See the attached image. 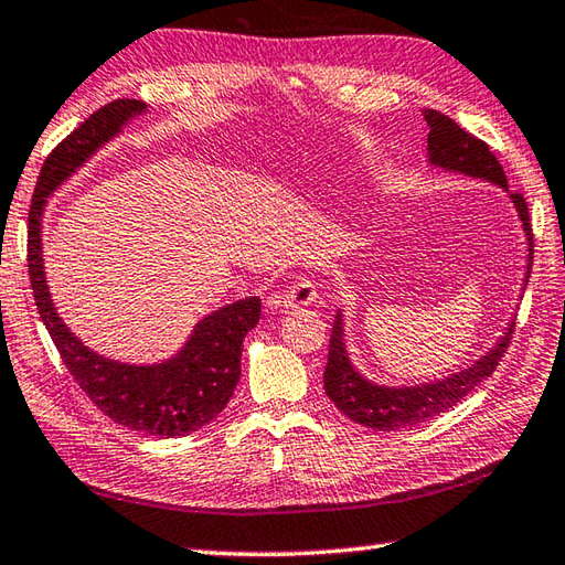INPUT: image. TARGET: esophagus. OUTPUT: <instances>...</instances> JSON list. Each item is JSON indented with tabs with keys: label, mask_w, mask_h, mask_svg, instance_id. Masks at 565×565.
Here are the masks:
<instances>
[{
	"label": "esophagus",
	"mask_w": 565,
	"mask_h": 565,
	"mask_svg": "<svg viewBox=\"0 0 565 565\" xmlns=\"http://www.w3.org/2000/svg\"><path fill=\"white\" fill-rule=\"evenodd\" d=\"M317 299V287L307 278V275H299L290 285L282 287L280 292H275L268 305L270 307H282V309H295V307H307Z\"/></svg>",
	"instance_id": "obj_1"
}]
</instances>
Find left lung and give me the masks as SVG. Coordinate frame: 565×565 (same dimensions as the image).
Here are the masks:
<instances>
[{"mask_svg": "<svg viewBox=\"0 0 565 565\" xmlns=\"http://www.w3.org/2000/svg\"><path fill=\"white\" fill-rule=\"evenodd\" d=\"M424 119L429 124V160L434 166H441L446 170L466 172L473 178H486L490 182L508 188V175L494 158L490 146L482 138L468 134L466 129L448 119L446 114L436 109H424ZM516 212L522 216L524 232L529 238V268H526V282L532 275L534 263V234H532V218H529V206L522 192L510 194ZM514 333V321L510 329L504 331L498 347L488 355L468 367L463 373H456L439 383L422 385V387H380L367 383L359 373L353 371L349 363L347 349H343V331H341V315L333 321L331 337H329V361L324 367V390L329 399L337 405L349 419L363 427L380 429V431H395L412 427V424H422L431 417H439L441 412L456 407L460 399H466L482 380L494 373L500 365L504 351L510 349Z\"/></svg>", "mask_w": 565, "mask_h": 565, "instance_id": "1", "label": "left lung"}]
</instances>
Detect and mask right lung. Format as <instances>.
Here are the masks:
<instances>
[{
	"label": "right lung",
	"mask_w": 565,
	"mask_h": 565,
	"mask_svg": "<svg viewBox=\"0 0 565 565\" xmlns=\"http://www.w3.org/2000/svg\"><path fill=\"white\" fill-rule=\"evenodd\" d=\"M138 99H114L67 134L45 158L29 210V278L36 309L57 353L79 390L109 419L148 436H185L202 429L228 405L241 377L244 337L258 324L260 299L248 297L202 319L185 351L160 365H124L102 359L79 343L57 319L41 260V212L45 198L143 111Z\"/></svg>",
	"instance_id": "1"
}]
</instances>
